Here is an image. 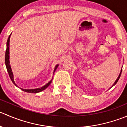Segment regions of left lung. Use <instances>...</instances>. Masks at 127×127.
<instances>
[{
    "instance_id": "left-lung-1",
    "label": "left lung",
    "mask_w": 127,
    "mask_h": 127,
    "mask_svg": "<svg viewBox=\"0 0 127 127\" xmlns=\"http://www.w3.org/2000/svg\"><path fill=\"white\" fill-rule=\"evenodd\" d=\"M121 73H122V70H121V72H120V74H119V75L118 78H117V80H116V82H114V84H113V85H112V87H113V86H114V85H116V84H117V82H118V80H119V78H120V75H121Z\"/></svg>"
}]
</instances>
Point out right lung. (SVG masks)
Returning <instances> with one entry per match:
<instances>
[{"label":"right lung","instance_id":"1","mask_svg":"<svg viewBox=\"0 0 127 127\" xmlns=\"http://www.w3.org/2000/svg\"><path fill=\"white\" fill-rule=\"evenodd\" d=\"M10 35H11V34H10ZM10 35H9V37H8V40H7V49H6V52H5V62L6 67H7V71H8V75H9V76H10V79H11V81H12V82L14 84H15V85L17 86V85H16V84H15V82H14L13 75V72H12V71H11V67H10V61H9V56H9V45H10L9 42H10ZM58 66V65H56L55 68L54 72L56 71V69H57ZM52 81V80H50V81L48 83V84H46L45 85H44V86L42 87H41V88H36V89L24 90V89H23V88H21V89L23 91H24V92H28V93H39V92H42V91L44 90L45 89V88H47V87H48L50 85V84H51Z\"/></svg>","mask_w":127,"mask_h":127}]
</instances>
